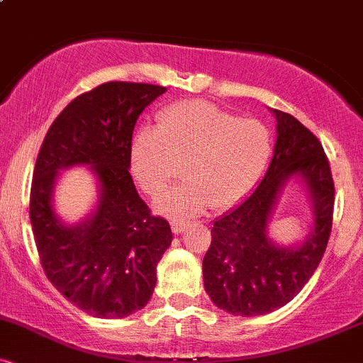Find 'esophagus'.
I'll return each instance as SVG.
<instances>
[{"instance_id": "esophagus-1", "label": "esophagus", "mask_w": 363, "mask_h": 363, "mask_svg": "<svg viewBox=\"0 0 363 363\" xmlns=\"http://www.w3.org/2000/svg\"><path fill=\"white\" fill-rule=\"evenodd\" d=\"M187 225H189V222H187V220H182V218H174L172 222H170V227H172L174 234H181V232H184L187 228Z\"/></svg>"}]
</instances>
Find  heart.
<instances>
[{
  "instance_id": "1",
  "label": "heart",
  "mask_w": 363,
  "mask_h": 363,
  "mask_svg": "<svg viewBox=\"0 0 363 363\" xmlns=\"http://www.w3.org/2000/svg\"><path fill=\"white\" fill-rule=\"evenodd\" d=\"M273 152L268 126L239 119L213 104L184 101L158 112L157 126H141L129 147L131 172L148 196H158L181 174L186 181L160 199L170 215L230 206L261 177Z\"/></svg>"
}]
</instances>
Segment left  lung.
Instances as JSON below:
<instances>
[{
  "label": "left lung",
  "instance_id": "left-lung-1",
  "mask_svg": "<svg viewBox=\"0 0 363 363\" xmlns=\"http://www.w3.org/2000/svg\"><path fill=\"white\" fill-rule=\"evenodd\" d=\"M277 145L256 191L218 218L203 259L205 290L234 315H262L280 309L303 289L319 266L331 235L335 182L323 145L301 121L274 109ZM301 175L315 203V232L298 248H277L265 237L274 199L286 179Z\"/></svg>",
  "mask_w": 363,
  "mask_h": 363
}]
</instances>
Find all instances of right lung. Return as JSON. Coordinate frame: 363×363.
I'll list each match as a JSON object with an SVG mask.
<instances>
[{"mask_svg":"<svg viewBox=\"0 0 363 363\" xmlns=\"http://www.w3.org/2000/svg\"><path fill=\"white\" fill-rule=\"evenodd\" d=\"M164 91L109 82L78 95L54 119L37 155L28 211L40 264L61 295L95 318L143 309L172 242L169 222L152 215L128 170L136 119ZM80 163L94 167L101 201L89 223L65 228L50 206L53 179L60 168Z\"/></svg>","mask_w":363,"mask_h":363,"instance_id":"add662e5","label":"right lung"}]
</instances>
